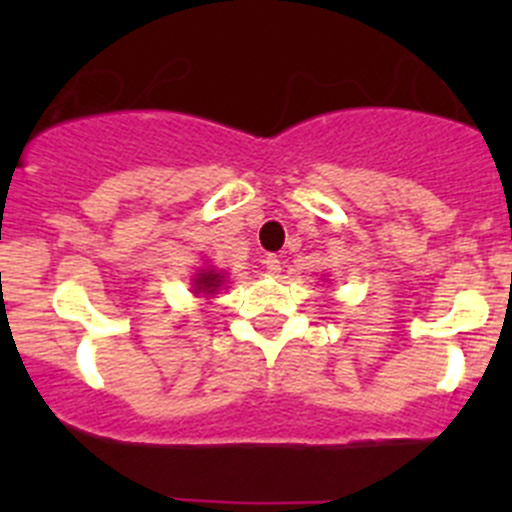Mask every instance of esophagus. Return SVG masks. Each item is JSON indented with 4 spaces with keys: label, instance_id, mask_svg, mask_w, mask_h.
Segmentation results:
<instances>
[{
    "label": "esophagus",
    "instance_id": "1",
    "mask_svg": "<svg viewBox=\"0 0 512 512\" xmlns=\"http://www.w3.org/2000/svg\"><path fill=\"white\" fill-rule=\"evenodd\" d=\"M265 270L270 272L272 277H275V275H280V272H282V262H280V257H275V255H267V257H265Z\"/></svg>",
    "mask_w": 512,
    "mask_h": 512
}]
</instances>
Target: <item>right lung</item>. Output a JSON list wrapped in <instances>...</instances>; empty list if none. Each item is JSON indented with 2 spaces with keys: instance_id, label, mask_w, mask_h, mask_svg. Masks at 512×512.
I'll return each mask as SVG.
<instances>
[{
  "instance_id": "1",
  "label": "right lung",
  "mask_w": 512,
  "mask_h": 512,
  "mask_svg": "<svg viewBox=\"0 0 512 512\" xmlns=\"http://www.w3.org/2000/svg\"><path fill=\"white\" fill-rule=\"evenodd\" d=\"M225 285V275L223 272L213 270V267H205L195 275L193 280V292L195 294H203V297H213L220 287Z\"/></svg>"
}]
</instances>
